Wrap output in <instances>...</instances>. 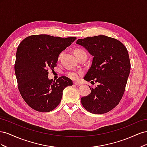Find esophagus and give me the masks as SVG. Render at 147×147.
Listing matches in <instances>:
<instances>
[{"label": "esophagus", "mask_w": 147, "mask_h": 147, "mask_svg": "<svg viewBox=\"0 0 147 147\" xmlns=\"http://www.w3.org/2000/svg\"><path fill=\"white\" fill-rule=\"evenodd\" d=\"M74 84H75V85H77V86H80V85H82L80 83H78V82H74Z\"/></svg>", "instance_id": "1"}]
</instances>
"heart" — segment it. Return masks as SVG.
<instances>
[{
	"label": "heart",
	"mask_w": 147,
	"mask_h": 147,
	"mask_svg": "<svg viewBox=\"0 0 147 147\" xmlns=\"http://www.w3.org/2000/svg\"><path fill=\"white\" fill-rule=\"evenodd\" d=\"M83 51H84L82 50V49H79L78 48V49H77V50H75V55L77 56V55H79L80 53H82ZM61 56V54L59 55V58H60ZM67 75H68V76L70 78H72L73 80H76V79H77L78 78V74L77 72H69Z\"/></svg>",
	"instance_id": "obj_1"
}]
</instances>
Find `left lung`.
Instances as JSON below:
<instances>
[{
    "label": "left lung",
    "instance_id": "left-lung-1",
    "mask_svg": "<svg viewBox=\"0 0 147 147\" xmlns=\"http://www.w3.org/2000/svg\"><path fill=\"white\" fill-rule=\"evenodd\" d=\"M76 43L93 56L84 80L98 83L82 97V104L90 113H105L119 104L125 90L131 70L127 49L118 40L103 35L78 39Z\"/></svg>",
    "mask_w": 147,
    "mask_h": 147
}]
</instances>
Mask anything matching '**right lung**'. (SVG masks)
<instances>
[{
    "instance_id": "obj_1",
    "label": "right lung",
    "mask_w": 147,
    "mask_h": 147,
    "mask_svg": "<svg viewBox=\"0 0 147 147\" xmlns=\"http://www.w3.org/2000/svg\"><path fill=\"white\" fill-rule=\"evenodd\" d=\"M76 37L61 38L46 34L30 35L18 47L15 72L20 94L27 104L40 112H48L61 102L64 89L73 85L67 77H48V69L56 66L60 53Z\"/></svg>"
}]
</instances>
